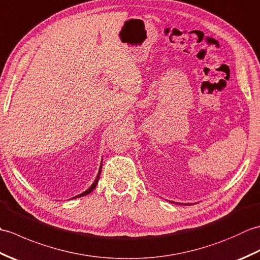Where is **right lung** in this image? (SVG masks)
<instances>
[{
  "label": "right lung",
  "mask_w": 260,
  "mask_h": 260,
  "mask_svg": "<svg viewBox=\"0 0 260 260\" xmlns=\"http://www.w3.org/2000/svg\"><path fill=\"white\" fill-rule=\"evenodd\" d=\"M103 163V162H102ZM102 167L103 165H101V169H99V172H98V175H97V178H96V180H95V182H93V183L91 184V186L89 187V189L88 190H86L84 193H80V194H78V196H76L75 198H73V199H76V198H80V197H84V196H87V194H89V193L95 189L96 187V185H97V183H98V180H99V175H101V172H102Z\"/></svg>",
  "instance_id": "add662e5"
}]
</instances>
